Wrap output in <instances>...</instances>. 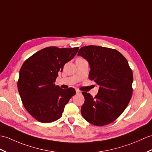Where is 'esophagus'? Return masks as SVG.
Instances as JSON below:
<instances>
[{
    "instance_id": "esophagus-1",
    "label": "esophagus",
    "mask_w": 152,
    "mask_h": 152,
    "mask_svg": "<svg viewBox=\"0 0 152 152\" xmlns=\"http://www.w3.org/2000/svg\"><path fill=\"white\" fill-rule=\"evenodd\" d=\"M76 94H80L81 91H79L78 89H76Z\"/></svg>"
}]
</instances>
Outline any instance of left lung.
I'll use <instances>...</instances> for the list:
<instances>
[{"mask_svg":"<svg viewBox=\"0 0 152 152\" xmlns=\"http://www.w3.org/2000/svg\"><path fill=\"white\" fill-rule=\"evenodd\" d=\"M77 56L89 63V79L100 86L94 98L82 93L83 117L95 126L110 124L125 110L132 96L133 77L128 62L117 50L94 45L81 48Z\"/></svg>","mask_w":152,"mask_h":152,"instance_id":"8db88e82","label":"left lung"}]
</instances>
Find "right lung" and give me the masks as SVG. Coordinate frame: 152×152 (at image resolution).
Here are the masks:
<instances>
[{"mask_svg":"<svg viewBox=\"0 0 152 152\" xmlns=\"http://www.w3.org/2000/svg\"><path fill=\"white\" fill-rule=\"evenodd\" d=\"M78 49L45 48L31 56L21 66L17 83L19 93L24 107L37 121L43 123L57 121L76 94L74 88L65 90L54 83Z\"/></svg>","mask_w":152,"mask_h":152,"instance_id":"1","label":"right lung"}]
</instances>
